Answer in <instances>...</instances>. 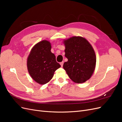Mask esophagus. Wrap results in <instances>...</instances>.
<instances>
[{
    "label": "esophagus",
    "instance_id": "34e87169",
    "mask_svg": "<svg viewBox=\"0 0 122 122\" xmlns=\"http://www.w3.org/2000/svg\"><path fill=\"white\" fill-rule=\"evenodd\" d=\"M60 65H61V67H62V66H63V65H64V61L61 62H60Z\"/></svg>",
    "mask_w": 122,
    "mask_h": 122
}]
</instances>
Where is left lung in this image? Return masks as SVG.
<instances>
[{
    "label": "left lung",
    "instance_id": "left-lung-1",
    "mask_svg": "<svg viewBox=\"0 0 122 122\" xmlns=\"http://www.w3.org/2000/svg\"><path fill=\"white\" fill-rule=\"evenodd\" d=\"M65 56L68 61L63 68L74 82L81 83L89 79L96 63V56L90 43L81 36H73L64 40Z\"/></svg>",
    "mask_w": 122,
    "mask_h": 122
}]
</instances>
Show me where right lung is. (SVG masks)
I'll return each instance as SVG.
<instances>
[{"mask_svg": "<svg viewBox=\"0 0 122 122\" xmlns=\"http://www.w3.org/2000/svg\"><path fill=\"white\" fill-rule=\"evenodd\" d=\"M50 43L43 40L33 47L27 61L28 71L36 82L45 84L52 78L54 72L61 67L54 54L51 52Z\"/></svg>", "mask_w": 122, "mask_h": 122, "instance_id": "right-lung-1", "label": "right lung"}]
</instances>
